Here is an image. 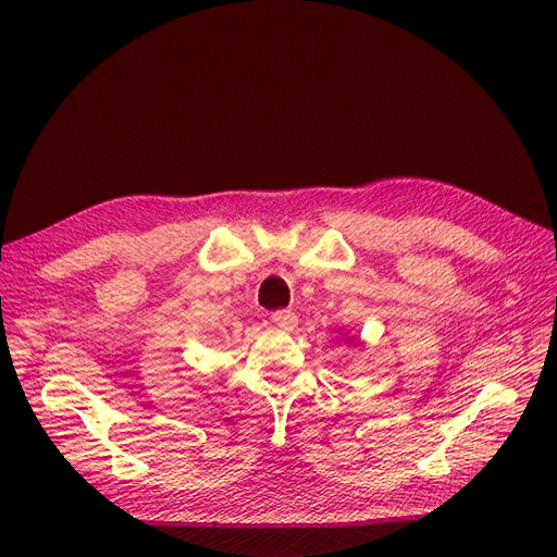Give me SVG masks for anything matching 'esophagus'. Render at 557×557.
<instances>
[{"label":"esophagus","instance_id":"34e87169","mask_svg":"<svg viewBox=\"0 0 557 557\" xmlns=\"http://www.w3.org/2000/svg\"><path fill=\"white\" fill-rule=\"evenodd\" d=\"M272 323L281 330H293L297 325V315L293 311H276L272 313Z\"/></svg>","mask_w":557,"mask_h":557}]
</instances>
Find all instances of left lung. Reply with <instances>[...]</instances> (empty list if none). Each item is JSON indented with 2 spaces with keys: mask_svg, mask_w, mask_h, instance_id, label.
Returning a JSON list of instances; mask_svg holds the SVG:
<instances>
[{
  "mask_svg": "<svg viewBox=\"0 0 557 557\" xmlns=\"http://www.w3.org/2000/svg\"><path fill=\"white\" fill-rule=\"evenodd\" d=\"M346 344H356V346H362L360 339H352V336H346Z\"/></svg>",
  "mask_w": 557,
  "mask_h": 557,
  "instance_id": "1",
  "label": "left lung"
}]
</instances>
